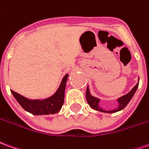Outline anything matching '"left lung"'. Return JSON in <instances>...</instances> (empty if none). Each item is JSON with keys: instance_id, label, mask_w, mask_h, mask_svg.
Wrapping results in <instances>:
<instances>
[{"instance_id": "1", "label": "left lung", "mask_w": 149, "mask_h": 149, "mask_svg": "<svg viewBox=\"0 0 149 149\" xmlns=\"http://www.w3.org/2000/svg\"><path fill=\"white\" fill-rule=\"evenodd\" d=\"M139 82L136 84V85L132 88V91L129 92L128 94L124 95L122 97H120V98H118V102H119V106L118 108H117L116 109H113V110H110V111H106V110H104V109H101L99 106H98V103H99V99L98 98H96V97L91 96V94H90V91H89V89H86V101H87L88 104L90 105L91 108H93L94 109H96L97 111L104 112V113H115V112L120 111L121 109H123L125 106L128 105V103L130 102V100L132 97V96L134 95L135 92L137 90V87H138Z\"/></svg>"}]
</instances>
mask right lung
Listing matches in <instances>:
<instances>
[{
  "mask_svg": "<svg viewBox=\"0 0 149 149\" xmlns=\"http://www.w3.org/2000/svg\"><path fill=\"white\" fill-rule=\"evenodd\" d=\"M68 74L64 76L60 86L52 97L44 100H29L17 94L15 91H11L13 96L19 102L23 109L34 115L54 114L58 113L64 102V94Z\"/></svg>",
  "mask_w": 149,
  "mask_h": 149,
  "instance_id": "1",
  "label": "right lung"
}]
</instances>
